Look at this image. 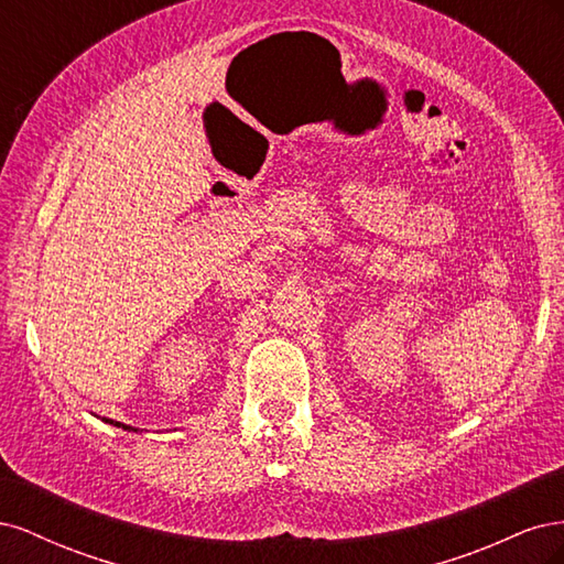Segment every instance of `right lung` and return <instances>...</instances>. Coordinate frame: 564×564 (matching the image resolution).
Returning a JSON list of instances; mask_svg holds the SVG:
<instances>
[{
  "mask_svg": "<svg viewBox=\"0 0 564 564\" xmlns=\"http://www.w3.org/2000/svg\"><path fill=\"white\" fill-rule=\"evenodd\" d=\"M106 423H112V425H117V429H124V431H133L135 433V429H131V425H124V423H119V421H112V419H104Z\"/></svg>",
  "mask_w": 564,
  "mask_h": 564,
  "instance_id": "obj_1",
  "label": "right lung"
}]
</instances>
